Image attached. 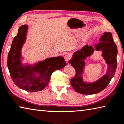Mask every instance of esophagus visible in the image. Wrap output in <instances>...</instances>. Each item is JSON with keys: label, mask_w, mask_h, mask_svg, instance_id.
Here are the masks:
<instances>
[{"label": "esophagus", "mask_w": 124, "mask_h": 124, "mask_svg": "<svg viewBox=\"0 0 124 124\" xmlns=\"http://www.w3.org/2000/svg\"><path fill=\"white\" fill-rule=\"evenodd\" d=\"M70 59V56L68 54H67L64 56V60L65 61H66L67 63H68L69 62V61Z\"/></svg>", "instance_id": "esophagus-1"}]
</instances>
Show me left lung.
Instances as JSON below:
<instances>
[{
  "mask_svg": "<svg viewBox=\"0 0 124 124\" xmlns=\"http://www.w3.org/2000/svg\"><path fill=\"white\" fill-rule=\"evenodd\" d=\"M99 40L100 42L98 44H95L94 48L85 45L81 50L76 51L69 61V62L76 71L75 76L70 80V84L78 93L88 95L99 93L108 85L115 74L118 50L112 33L104 32ZM94 50L102 51V55L108 64V68L107 73L100 79L93 83H87L83 81L82 76L85 66L84 60L91 55Z\"/></svg>",
  "mask_w": 124,
  "mask_h": 124,
  "instance_id": "8db88e82",
  "label": "left lung"
}]
</instances>
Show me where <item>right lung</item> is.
Listing matches in <instances>:
<instances>
[{
	"mask_svg": "<svg viewBox=\"0 0 124 124\" xmlns=\"http://www.w3.org/2000/svg\"><path fill=\"white\" fill-rule=\"evenodd\" d=\"M27 25L21 26L13 39L8 54V67L12 80L19 88L28 92L42 91L48 85L51 74L66 66L62 56L47 58L33 65L22 63L21 50L25 42Z\"/></svg>",
	"mask_w": 124,
	"mask_h": 124,
	"instance_id": "right-lung-1",
	"label": "right lung"
}]
</instances>
